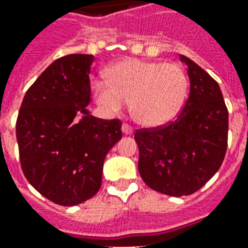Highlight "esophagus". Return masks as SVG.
<instances>
[{
    "instance_id": "obj_1",
    "label": "esophagus",
    "mask_w": 248,
    "mask_h": 248,
    "mask_svg": "<svg viewBox=\"0 0 248 248\" xmlns=\"http://www.w3.org/2000/svg\"><path fill=\"white\" fill-rule=\"evenodd\" d=\"M122 133H124V134H126V135L133 134V127H131L130 124H122Z\"/></svg>"
}]
</instances>
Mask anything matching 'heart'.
Returning <instances> with one entry per match:
<instances>
[{
    "mask_svg": "<svg viewBox=\"0 0 248 248\" xmlns=\"http://www.w3.org/2000/svg\"><path fill=\"white\" fill-rule=\"evenodd\" d=\"M93 90L108 113L119 114L130 102L131 115L138 124L159 127L181 111L188 78L178 63L127 58L108 70V82L94 81Z\"/></svg>",
    "mask_w": 248,
    "mask_h": 248,
    "instance_id": "obj_1",
    "label": "heart"
}]
</instances>
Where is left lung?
I'll use <instances>...</instances> for the list:
<instances>
[{
	"instance_id": "8db88e82",
	"label": "left lung",
	"mask_w": 248,
	"mask_h": 248,
	"mask_svg": "<svg viewBox=\"0 0 248 248\" xmlns=\"http://www.w3.org/2000/svg\"><path fill=\"white\" fill-rule=\"evenodd\" d=\"M187 65L190 94L174 122L140 129L138 170L147 186L166 195L182 197L198 191L211 179L226 155L229 111L220 87L194 61Z\"/></svg>"
}]
</instances>
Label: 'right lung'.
<instances>
[{
	"mask_svg": "<svg viewBox=\"0 0 248 248\" xmlns=\"http://www.w3.org/2000/svg\"><path fill=\"white\" fill-rule=\"evenodd\" d=\"M93 62L90 54L53 62L26 92L16 124L25 177L60 206L97 194L105 156L122 138L119 119L95 118L86 108Z\"/></svg>",
	"mask_w": 248,
	"mask_h": 248,
	"instance_id": "add662e5",
	"label": "right lung"
}]
</instances>
